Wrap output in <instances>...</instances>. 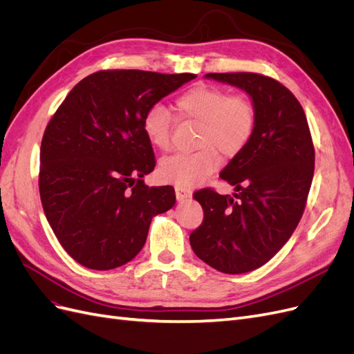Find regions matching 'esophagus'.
I'll return each mask as SVG.
<instances>
[{
    "label": "esophagus",
    "mask_w": 354,
    "mask_h": 354,
    "mask_svg": "<svg viewBox=\"0 0 354 354\" xmlns=\"http://www.w3.org/2000/svg\"><path fill=\"white\" fill-rule=\"evenodd\" d=\"M176 196L178 201H187L192 198V190L185 186H176Z\"/></svg>",
    "instance_id": "esophagus-1"
}]
</instances>
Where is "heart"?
<instances>
[{"label":"heart","mask_w":354,"mask_h":354,"mask_svg":"<svg viewBox=\"0 0 354 354\" xmlns=\"http://www.w3.org/2000/svg\"><path fill=\"white\" fill-rule=\"evenodd\" d=\"M176 109L185 120L198 121L196 145L201 146L192 153H174L160 160L159 176L177 186H192L209 177L220 164L216 149L229 158L238 155L254 131L252 103L211 85H196L180 94ZM143 131L153 147L169 149L171 116L164 106L153 104L146 111Z\"/></svg>","instance_id":"heart-1"}]
</instances>
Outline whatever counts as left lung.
Listing matches in <instances>:
<instances>
[{
	"label": "left lung",
	"mask_w": 354,
	"mask_h": 354,
	"mask_svg": "<svg viewBox=\"0 0 354 354\" xmlns=\"http://www.w3.org/2000/svg\"><path fill=\"white\" fill-rule=\"evenodd\" d=\"M207 80L248 94L254 131L220 177L236 194L198 190L203 221L190 245L212 269L241 274L259 269L291 238L303 216L315 171L306 113L294 94L259 73H207Z\"/></svg>",
	"instance_id": "1"
}]
</instances>
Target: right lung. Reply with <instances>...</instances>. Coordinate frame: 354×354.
I'll return each mask as SVG.
<instances>
[{
	"mask_svg": "<svg viewBox=\"0 0 354 354\" xmlns=\"http://www.w3.org/2000/svg\"><path fill=\"white\" fill-rule=\"evenodd\" d=\"M195 73L100 71L80 81L41 142L39 195L65 251L112 270L142 251L151 221L174 207L173 186L145 185L155 168L143 116Z\"/></svg>",
	"mask_w": 354,
	"mask_h": 354,
	"instance_id": "add662e5",
	"label": "right lung"
}]
</instances>
